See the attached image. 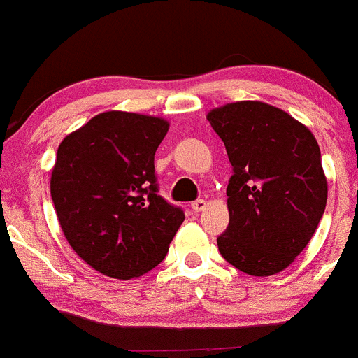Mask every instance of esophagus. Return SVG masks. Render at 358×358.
Listing matches in <instances>:
<instances>
[{
    "mask_svg": "<svg viewBox=\"0 0 358 358\" xmlns=\"http://www.w3.org/2000/svg\"><path fill=\"white\" fill-rule=\"evenodd\" d=\"M205 207H207V201L205 200H194L193 203H191V208H193L194 212H203L205 210Z\"/></svg>",
    "mask_w": 358,
    "mask_h": 358,
    "instance_id": "1",
    "label": "esophagus"
}]
</instances>
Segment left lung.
Segmentation results:
<instances>
[{
    "mask_svg": "<svg viewBox=\"0 0 358 358\" xmlns=\"http://www.w3.org/2000/svg\"><path fill=\"white\" fill-rule=\"evenodd\" d=\"M207 120L233 167L219 252L252 277L284 271L308 245L327 203L317 139L284 109L261 101L229 102L210 109Z\"/></svg>",
    "mask_w": 358,
    "mask_h": 358,
    "instance_id": "8db88e82",
    "label": "left lung"
}]
</instances>
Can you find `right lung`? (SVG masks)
Returning <instances> with one entry per match:
<instances>
[{
	"label": "right lung",
	"instance_id": "add662e5",
	"mask_svg": "<svg viewBox=\"0 0 358 358\" xmlns=\"http://www.w3.org/2000/svg\"><path fill=\"white\" fill-rule=\"evenodd\" d=\"M169 132L160 116L106 111L67 134L50 194L74 252L106 277L130 280L164 261L182 224L158 194L155 153Z\"/></svg>",
	"mask_w": 358,
	"mask_h": 358
}]
</instances>
